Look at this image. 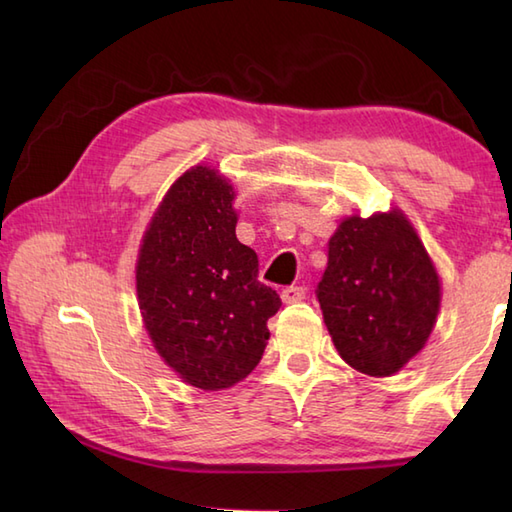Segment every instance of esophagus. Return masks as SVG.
<instances>
[{
	"mask_svg": "<svg viewBox=\"0 0 512 512\" xmlns=\"http://www.w3.org/2000/svg\"><path fill=\"white\" fill-rule=\"evenodd\" d=\"M308 295V290L303 286H288L281 290V299H284V303H297V301H303Z\"/></svg>",
	"mask_w": 512,
	"mask_h": 512,
	"instance_id": "1",
	"label": "esophagus"
}]
</instances>
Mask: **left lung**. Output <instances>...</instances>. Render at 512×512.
Segmentation results:
<instances>
[{
  "label": "left lung",
  "mask_w": 512,
  "mask_h": 512,
  "mask_svg": "<svg viewBox=\"0 0 512 512\" xmlns=\"http://www.w3.org/2000/svg\"><path fill=\"white\" fill-rule=\"evenodd\" d=\"M317 299L343 361L391 376L427 343L440 279L402 213L354 215L330 239Z\"/></svg>",
  "instance_id": "left-lung-1"
}]
</instances>
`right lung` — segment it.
<instances>
[{
	"mask_svg": "<svg viewBox=\"0 0 512 512\" xmlns=\"http://www.w3.org/2000/svg\"><path fill=\"white\" fill-rule=\"evenodd\" d=\"M233 187L193 167L169 189L140 246L136 290L158 354L184 383L226 389L262 361L281 308L257 279L253 248L235 237Z\"/></svg>",
	"mask_w": 512,
	"mask_h": 512,
	"instance_id": "right-lung-1",
	"label": "right lung"
}]
</instances>
